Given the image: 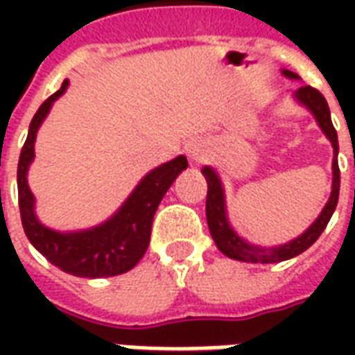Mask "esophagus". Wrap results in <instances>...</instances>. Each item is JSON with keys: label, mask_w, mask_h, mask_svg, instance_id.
I'll use <instances>...</instances> for the list:
<instances>
[{"label": "esophagus", "mask_w": 355, "mask_h": 355, "mask_svg": "<svg viewBox=\"0 0 355 355\" xmlns=\"http://www.w3.org/2000/svg\"><path fill=\"white\" fill-rule=\"evenodd\" d=\"M207 154H209V148H207V142L205 140H193L188 144V155H190V159L193 163H201L207 159Z\"/></svg>", "instance_id": "esophagus-1"}]
</instances>
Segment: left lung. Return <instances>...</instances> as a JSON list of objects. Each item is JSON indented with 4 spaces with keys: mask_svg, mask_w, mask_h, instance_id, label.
I'll return each instance as SVG.
<instances>
[{
    "mask_svg": "<svg viewBox=\"0 0 355 355\" xmlns=\"http://www.w3.org/2000/svg\"><path fill=\"white\" fill-rule=\"evenodd\" d=\"M285 76L287 78H293L297 80V73L285 70ZM297 101L300 104H304L306 108L312 112L318 123H320L321 131L327 135V139L331 140L333 144V150H335V157H333V190H331V198H329L327 205L321 211V215L318 216V220L308 228V230L298 236L297 239H293L289 243L279 247H257L249 245L243 239L239 238L236 232L232 230L230 224H228V218H226V209H224V192L223 186H220V180L216 177V173L211 167H205L203 169V177L207 180V201H205V213H207V224L209 232L215 239L216 247L220 249V253H224L230 259H236V261L243 262H261V264H270V262H282L287 261V259H293L297 254L304 253L306 249L310 245H313V241L320 238L321 232L325 230V226L331 220V216L335 213L336 203H338V190H340V169H338V139H336V131L333 127V121H331V112H329L327 101L325 96L318 91V89L310 87V85H302L298 89Z\"/></svg>",
    "mask_w": 355,
    "mask_h": 355,
    "instance_id": "1",
    "label": "left lung"
}]
</instances>
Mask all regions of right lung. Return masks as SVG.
<instances>
[{"label":"right lung","mask_w":355,"mask_h":355,"mask_svg":"<svg viewBox=\"0 0 355 355\" xmlns=\"http://www.w3.org/2000/svg\"><path fill=\"white\" fill-rule=\"evenodd\" d=\"M68 87V80L60 85L35 112L30 123L26 142L20 150L17 184H19V209L22 228L26 232L30 243L40 253L66 274L78 277H110L129 272L144 257L150 243L152 223L157 205L163 196L175 182L178 173L188 167L184 155H178L173 162L163 163L157 169L142 178L135 192L125 201L123 207L110 218L108 223L96 226L93 230L60 234L45 228L37 223L34 215V196L26 182V171L34 159L35 132L47 116L51 104L57 101Z\"/></svg>","instance_id":"right-lung-1"}]
</instances>
